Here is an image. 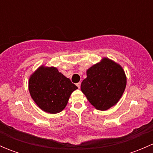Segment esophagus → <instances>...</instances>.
<instances>
[{
  "label": "esophagus",
  "mask_w": 153,
  "mask_h": 153,
  "mask_svg": "<svg viewBox=\"0 0 153 153\" xmlns=\"http://www.w3.org/2000/svg\"><path fill=\"white\" fill-rule=\"evenodd\" d=\"M77 86H78V87L80 89V87H81V82H79V83H78V84H77Z\"/></svg>",
  "instance_id": "34e87169"
}]
</instances>
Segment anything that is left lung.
<instances>
[{
    "mask_svg": "<svg viewBox=\"0 0 153 153\" xmlns=\"http://www.w3.org/2000/svg\"><path fill=\"white\" fill-rule=\"evenodd\" d=\"M81 89L97 109L106 110L117 104L124 92L126 78L122 67L108 58L86 71Z\"/></svg>",
    "mask_w": 153,
    "mask_h": 153,
    "instance_id": "left-lung-1",
    "label": "left lung"
}]
</instances>
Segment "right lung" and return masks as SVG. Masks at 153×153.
Masks as SVG:
<instances>
[{
	"instance_id": "obj_1",
	"label": "right lung",
	"mask_w": 153,
	"mask_h": 153,
	"mask_svg": "<svg viewBox=\"0 0 153 153\" xmlns=\"http://www.w3.org/2000/svg\"><path fill=\"white\" fill-rule=\"evenodd\" d=\"M77 89L55 67H41L31 75L29 81L32 99L42 110L52 114L61 112L72 92Z\"/></svg>"
}]
</instances>
